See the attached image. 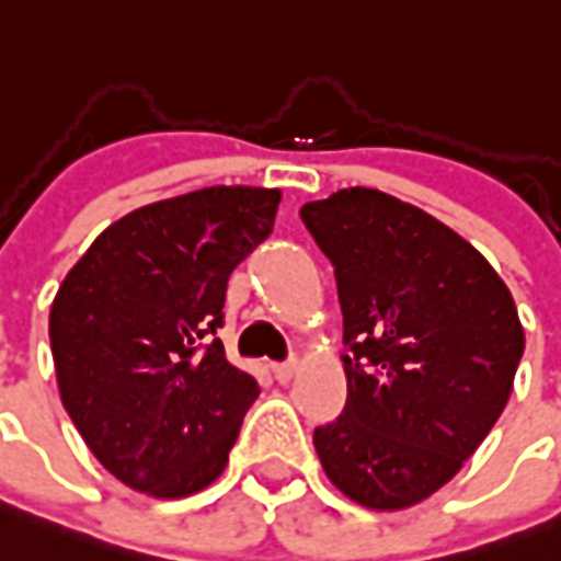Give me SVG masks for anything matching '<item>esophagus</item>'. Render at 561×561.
Here are the masks:
<instances>
[{
	"instance_id": "34e87169",
	"label": "esophagus",
	"mask_w": 561,
	"mask_h": 561,
	"mask_svg": "<svg viewBox=\"0 0 561 561\" xmlns=\"http://www.w3.org/2000/svg\"><path fill=\"white\" fill-rule=\"evenodd\" d=\"M272 375H275L277 383H286V380L295 375V359H286V363H275V366H272Z\"/></svg>"
}]
</instances>
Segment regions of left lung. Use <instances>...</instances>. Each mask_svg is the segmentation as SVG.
<instances>
[{"instance_id": "left-lung-1", "label": "left lung", "mask_w": 561, "mask_h": 561, "mask_svg": "<svg viewBox=\"0 0 561 561\" xmlns=\"http://www.w3.org/2000/svg\"><path fill=\"white\" fill-rule=\"evenodd\" d=\"M336 275L348 401L316 427L324 474L368 510H403L457 474L510 401L524 330L489 260L368 186L301 207Z\"/></svg>"}]
</instances>
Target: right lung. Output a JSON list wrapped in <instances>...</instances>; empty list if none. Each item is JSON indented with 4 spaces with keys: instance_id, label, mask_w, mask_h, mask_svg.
<instances>
[{
    "instance_id": "obj_1",
    "label": "right lung",
    "mask_w": 561,
    "mask_h": 561,
    "mask_svg": "<svg viewBox=\"0 0 561 561\" xmlns=\"http://www.w3.org/2000/svg\"><path fill=\"white\" fill-rule=\"evenodd\" d=\"M280 190L207 186L114 221L49 316L60 401L116 480L202 492L228 466L257 380L225 357L231 272L268 240Z\"/></svg>"
}]
</instances>
